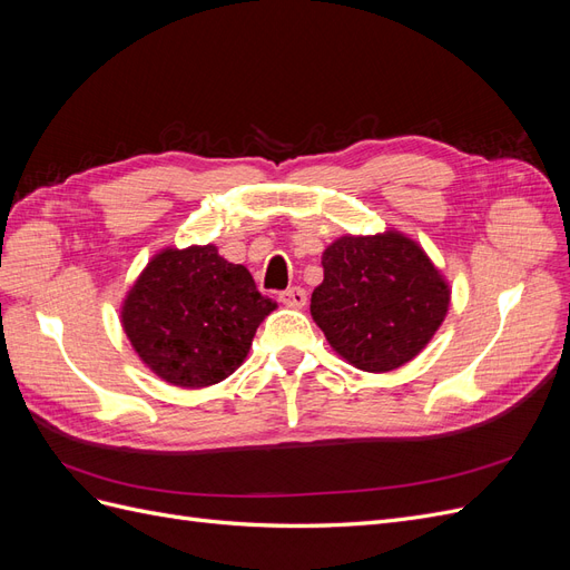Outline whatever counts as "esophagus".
<instances>
[{
	"label": "esophagus",
	"mask_w": 570,
	"mask_h": 570,
	"mask_svg": "<svg viewBox=\"0 0 570 570\" xmlns=\"http://www.w3.org/2000/svg\"><path fill=\"white\" fill-rule=\"evenodd\" d=\"M281 302L289 308H304L306 306V292L302 287H289L281 292Z\"/></svg>",
	"instance_id": "34e87169"
}]
</instances>
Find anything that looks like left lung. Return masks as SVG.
I'll return each mask as SVG.
<instances>
[{"mask_svg": "<svg viewBox=\"0 0 570 570\" xmlns=\"http://www.w3.org/2000/svg\"><path fill=\"white\" fill-rule=\"evenodd\" d=\"M312 316L333 352L366 373L416 358L450 312L452 287L406 233L342 235L323 249Z\"/></svg>", "mask_w": 570, "mask_h": 570, "instance_id": "obj_1", "label": "left lung"}]
</instances>
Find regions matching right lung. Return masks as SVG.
I'll use <instances>...</instances> for the list:
<instances>
[{
    "mask_svg": "<svg viewBox=\"0 0 570 570\" xmlns=\"http://www.w3.org/2000/svg\"><path fill=\"white\" fill-rule=\"evenodd\" d=\"M278 306L252 273L216 245L164 247L120 302L135 354L164 383L197 390L226 381L252 350L256 327Z\"/></svg>",
    "mask_w": 570,
    "mask_h": 570,
    "instance_id": "obj_1",
    "label": "right lung"
}]
</instances>
